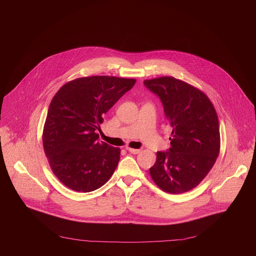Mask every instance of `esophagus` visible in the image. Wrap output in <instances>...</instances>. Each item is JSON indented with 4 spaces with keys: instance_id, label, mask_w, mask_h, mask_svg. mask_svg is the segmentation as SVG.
Returning a JSON list of instances; mask_svg holds the SVG:
<instances>
[{
    "instance_id": "1",
    "label": "esophagus",
    "mask_w": 256,
    "mask_h": 256,
    "mask_svg": "<svg viewBox=\"0 0 256 256\" xmlns=\"http://www.w3.org/2000/svg\"><path fill=\"white\" fill-rule=\"evenodd\" d=\"M126 150L130 152V153H132V154H138V153H140V149H132V148H126Z\"/></svg>"
}]
</instances>
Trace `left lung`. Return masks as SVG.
<instances>
[{"instance_id":"8db88e82","label":"left lung","mask_w":256,"mask_h":256,"mask_svg":"<svg viewBox=\"0 0 256 256\" xmlns=\"http://www.w3.org/2000/svg\"><path fill=\"white\" fill-rule=\"evenodd\" d=\"M144 85L160 98L172 128L171 147L157 152L151 177L166 192H186L200 184L218 156L216 112L204 92L173 77L144 80Z\"/></svg>"}]
</instances>
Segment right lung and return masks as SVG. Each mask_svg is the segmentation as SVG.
Here are the masks:
<instances>
[{"instance_id": "1", "label": "right lung", "mask_w": 256, "mask_h": 256, "mask_svg": "<svg viewBox=\"0 0 256 256\" xmlns=\"http://www.w3.org/2000/svg\"><path fill=\"white\" fill-rule=\"evenodd\" d=\"M134 79L92 76L64 84L54 96L44 128V149L54 175L66 188L90 192L112 177L120 149L99 140L105 114Z\"/></svg>"}]
</instances>
